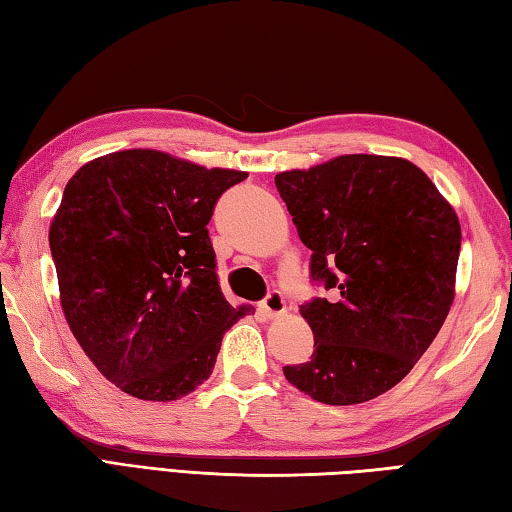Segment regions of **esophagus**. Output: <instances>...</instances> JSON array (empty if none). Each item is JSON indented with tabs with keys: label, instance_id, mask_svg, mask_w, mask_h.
<instances>
[{
	"label": "esophagus",
	"instance_id": "34e87169",
	"mask_svg": "<svg viewBox=\"0 0 512 512\" xmlns=\"http://www.w3.org/2000/svg\"><path fill=\"white\" fill-rule=\"evenodd\" d=\"M259 310H262V313H264L268 319L284 315V313H286V302H284L282 293H277V290H273V293H268V297L264 299V302L259 304Z\"/></svg>",
	"mask_w": 512,
	"mask_h": 512
}]
</instances>
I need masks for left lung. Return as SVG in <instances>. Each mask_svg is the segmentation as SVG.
Returning a JSON list of instances; mask_svg holds the SVG:
<instances>
[{
  "instance_id": "1",
  "label": "left lung",
  "mask_w": 512,
  "mask_h": 512,
  "mask_svg": "<svg viewBox=\"0 0 512 512\" xmlns=\"http://www.w3.org/2000/svg\"><path fill=\"white\" fill-rule=\"evenodd\" d=\"M275 186L313 250L310 277L333 290L302 306L315 350L284 375L315 402L364 404L413 370L453 306L455 208L422 168L386 155L284 170Z\"/></svg>"
}]
</instances>
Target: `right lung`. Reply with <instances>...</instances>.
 I'll return each mask as SVG.
<instances>
[{"mask_svg": "<svg viewBox=\"0 0 512 512\" xmlns=\"http://www.w3.org/2000/svg\"><path fill=\"white\" fill-rule=\"evenodd\" d=\"M248 173L204 168L162 150L97 157L70 177L50 222L59 302L108 382L144 402L204 384L222 337L253 306H230L208 222Z\"/></svg>", "mask_w": 512, "mask_h": 512, "instance_id": "right-lung-1", "label": "right lung"}]
</instances>
